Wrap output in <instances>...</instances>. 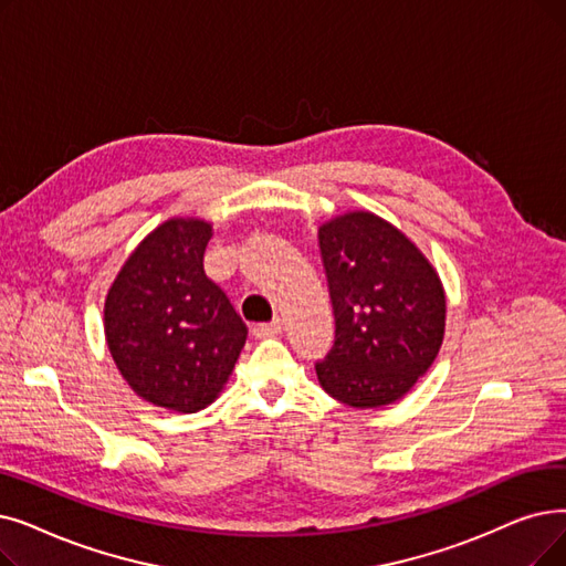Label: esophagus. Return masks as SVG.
Masks as SVG:
<instances>
[{"label":"esophagus","instance_id":"1","mask_svg":"<svg viewBox=\"0 0 566 566\" xmlns=\"http://www.w3.org/2000/svg\"><path fill=\"white\" fill-rule=\"evenodd\" d=\"M282 331H284L282 318H275V322H270V324H256V326H254V335H256V337H275V335H280Z\"/></svg>","mask_w":566,"mask_h":566}]
</instances>
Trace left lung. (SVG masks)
<instances>
[{"label": "left lung", "mask_w": 566, "mask_h": 566, "mask_svg": "<svg viewBox=\"0 0 566 566\" xmlns=\"http://www.w3.org/2000/svg\"><path fill=\"white\" fill-rule=\"evenodd\" d=\"M335 314V344L316 363L331 398L377 409L405 398L434 363L447 293L434 265L386 219L367 210L318 227Z\"/></svg>", "instance_id": "8db88e82"}]
</instances>
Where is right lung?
<instances>
[{
  "mask_svg": "<svg viewBox=\"0 0 566 566\" xmlns=\"http://www.w3.org/2000/svg\"><path fill=\"white\" fill-rule=\"evenodd\" d=\"M212 224L170 217L147 233L113 280L104 333L138 398L196 413L224 390L248 339L227 293L203 270Z\"/></svg>",
  "mask_w": 566,
  "mask_h": 566,
  "instance_id": "1",
  "label": "right lung"
}]
</instances>
